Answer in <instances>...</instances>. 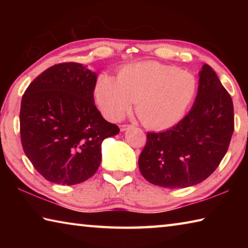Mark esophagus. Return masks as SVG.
<instances>
[{"mask_svg": "<svg viewBox=\"0 0 248 248\" xmlns=\"http://www.w3.org/2000/svg\"><path fill=\"white\" fill-rule=\"evenodd\" d=\"M131 127H132L131 124H121L120 125V131H125V130H128Z\"/></svg>", "mask_w": 248, "mask_h": 248, "instance_id": "obj_1", "label": "esophagus"}]
</instances>
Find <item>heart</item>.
<instances>
[{
	"instance_id": "b5f03b06",
	"label": "heart",
	"mask_w": 248,
	"mask_h": 248,
	"mask_svg": "<svg viewBox=\"0 0 248 248\" xmlns=\"http://www.w3.org/2000/svg\"><path fill=\"white\" fill-rule=\"evenodd\" d=\"M198 92V79L179 66L140 62L119 71L117 79L100 75L94 96L104 116L117 121L136 103L141 123L151 129L173 127L183 118Z\"/></svg>"
}]
</instances>
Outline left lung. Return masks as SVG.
I'll use <instances>...</instances> for the list:
<instances>
[{
    "label": "left lung",
    "instance_id": "obj_1",
    "mask_svg": "<svg viewBox=\"0 0 248 248\" xmlns=\"http://www.w3.org/2000/svg\"><path fill=\"white\" fill-rule=\"evenodd\" d=\"M234 131L233 102L215 71L203 64L190 111L163 132H148L139 169L149 183L186 188L203 182L219 166Z\"/></svg>",
    "mask_w": 248,
    "mask_h": 248
}]
</instances>
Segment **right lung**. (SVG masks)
<instances>
[{"label":"right lung","instance_id":"1","mask_svg":"<svg viewBox=\"0 0 248 248\" xmlns=\"http://www.w3.org/2000/svg\"><path fill=\"white\" fill-rule=\"evenodd\" d=\"M97 74L75 62L44 71L20 104V140L37 171L59 185L85 182L97 170L102 142L119 133L95 106Z\"/></svg>","mask_w":248,"mask_h":248}]
</instances>
